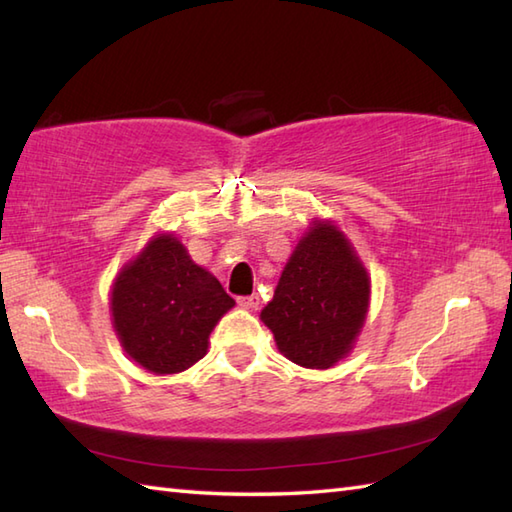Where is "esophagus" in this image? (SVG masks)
Returning <instances> with one entry per match:
<instances>
[{"label":"esophagus","mask_w":512,"mask_h":512,"mask_svg":"<svg viewBox=\"0 0 512 512\" xmlns=\"http://www.w3.org/2000/svg\"><path fill=\"white\" fill-rule=\"evenodd\" d=\"M237 303H239V306H242V308H246V310H257L259 303H262V301H259L257 295H250V297H239Z\"/></svg>","instance_id":"obj_1"}]
</instances>
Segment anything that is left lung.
I'll use <instances>...</instances> for the list:
<instances>
[{"mask_svg": "<svg viewBox=\"0 0 512 512\" xmlns=\"http://www.w3.org/2000/svg\"><path fill=\"white\" fill-rule=\"evenodd\" d=\"M369 297L372 281L350 239L332 220L312 217L259 317L288 361L330 369L354 350Z\"/></svg>", "mask_w": 512, "mask_h": 512, "instance_id": "8db88e82", "label": "left lung"}]
</instances>
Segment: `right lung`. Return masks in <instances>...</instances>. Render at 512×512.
Returning a JSON list of instances; mask_svg holds the SVG:
<instances>
[{
  "label": "right lung",
  "instance_id": "add662e5",
  "mask_svg": "<svg viewBox=\"0 0 512 512\" xmlns=\"http://www.w3.org/2000/svg\"><path fill=\"white\" fill-rule=\"evenodd\" d=\"M235 306L220 281L173 233H158L116 275L110 312L121 347L151 374H178L209 350V336Z\"/></svg>",
  "mask_w": 512,
  "mask_h": 512
}]
</instances>
